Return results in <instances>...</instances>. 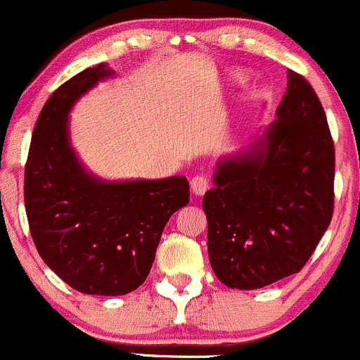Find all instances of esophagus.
Here are the masks:
<instances>
[{"mask_svg": "<svg viewBox=\"0 0 360 360\" xmlns=\"http://www.w3.org/2000/svg\"><path fill=\"white\" fill-rule=\"evenodd\" d=\"M191 188L195 195H202L210 188V180L201 175L194 176V179L191 180Z\"/></svg>", "mask_w": 360, "mask_h": 360, "instance_id": "34e87169", "label": "esophagus"}]
</instances>
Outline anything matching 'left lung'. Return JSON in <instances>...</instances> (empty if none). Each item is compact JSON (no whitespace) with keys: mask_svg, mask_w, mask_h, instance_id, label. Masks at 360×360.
<instances>
[{"mask_svg":"<svg viewBox=\"0 0 360 360\" xmlns=\"http://www.w3.org/2000/svg\"><path fill=\"white\" fill-rule=\"evenodd\" d=\"M334 141L311 85L296 71L276 119L250 152L219 162L202 198L217 278L254 290L300 273L334 212Z\"/></svg>","mask_w":360,"mask_h":360,"instance_id":"1","label":"left lung"}]
</instances>
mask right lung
Listing matches in <instances>:
<instances>
[{
  "mask_svg": "<svg viewBox=\"0 0 360 360\" xmlns=\"http://www.w3.org/2000/svg\"><path fill=\"white\" fill-rule=\"evenodd\" d=\"M99 64L52 92L31 136L24 205L45 264L71 289L124 296L147 280L169 217L188 202L185 176L101 181L78 162L68 140V112L98 80Z\"/></svg>",
  "mask_w": 360,
  "mask_h": 360,
  "instance_id": "obj_1",
  "label": "right lung"
}]
</instances>
